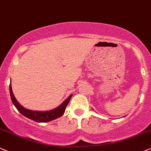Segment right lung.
Returning <instances> with one entry per match:
<instances>
[{"instance_id": "1", "label": "right lung", "mask_w": 151, "mask_h": 151, "mask_svg": "<svg viewBox=\"0 0 151 151\" xmlns=\"http://www.w3.org/2000/svg\"><path fill=\"white\" fill-rule=\"evenodd\" d=\"M10 93L12 103L14 105V106L16 107V109L18 110L19 112L23 115L24 116L38 122H50V121L58 118L61 115H63L65 112V110L66 109L67 105L69 103L70 98L72 97V95L69 96V97L67 98L59 106L53 110H51V111H36L25 109L18 103V101H17L15 97H14V94H13L11 84L10 85Z\"/></svg>"}]
</instances>
